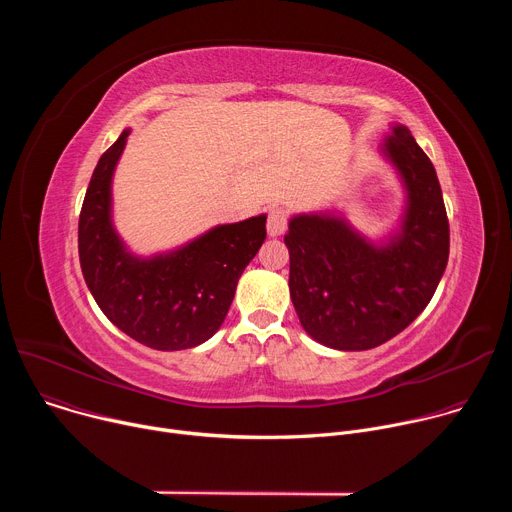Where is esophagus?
Returning <instances> with one entry per match:
<instances>
[{
    "instance_id": "1",
    "label": "esophagus",
    "mask_w": 512,
    "mask_h": 512,
    "mask_svg": "<svg viewBox=\"0 0 512 512\" xmlns=\"http://www.w3.org/2000/svg\"><path fill=\"white\" fill-rule=\"evenodd\" d=\"M287 229V214L283 208H273L269 212V218H267V235L269 237H279L283 235Z\"/></svg>"
}]
</instances>
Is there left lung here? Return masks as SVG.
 <instances>
[{
  "label": "left lung",
  "instance_id": "left-lung-1",
  "mask_svg": "<svg viewBox=\"0 0 512 512\" xmlns=\"http://www.w3.org/2000/svg\"><path fill=\"white\" fill-rule=\"evenodd\" d=\"M379 156L403 188V210L381 237L336 206L291 214L289 296L302 328L336 350H369L405 330L429 304L450 255L437 174L411 131L391 123Z\"/></svg>",
  "mask_w": 512,
  "mask_h": 512
}]
</instances>
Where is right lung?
Returning <instances> with one entry per match:
<instances>
[{"instance_id":"right-lung-1","label":"right lung","mask_w":512,"mask_h":512,"mask_svg":"<svg viewBox=\"0 0 512 512\" xmlns=\"http://www.w3.org/2000/svg\"><path fill=\"white\" fill-rule=\"evenodd\" d=\"M131 129L101 156L79 218V257L101 312L156 350L194 348L223 326L245 267L265 241L267 214L216 225L168 251L137 255L113 221V176Z\"/></svg>"}]
</instances>
